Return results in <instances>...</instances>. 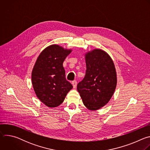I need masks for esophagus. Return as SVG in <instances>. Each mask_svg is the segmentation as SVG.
Here are the masks:
<instances>
[{"instance_id": "1", "label": "esophagus", "mask_w": 150, "mask_h": 150, "mask_svg": "<svg viewBox=\"0 0 150 150\" xmlns=\"http://www.w3.org/2000/svg\"><path fill=\"white\" fill-rule=\"evenodd\" d=\"M72 85H73V87H74V88H75V87H76V85H77V82H76V81L75 80V81H72Z\"/></svg>"}]
</instances>
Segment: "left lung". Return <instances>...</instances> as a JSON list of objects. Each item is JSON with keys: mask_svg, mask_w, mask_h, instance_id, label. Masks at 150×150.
<instances>
[{"mask_svg": "<svg viewBox=\"0 0 150 150\" xmlns=\"http://www.w3.org/2000/svg\"><path fill=\"white\" fill-rule=\"evenodd\" d=\"M86 72L77 90L87 109L96 110L108 103L117 84L116 72L110 56L100 49L85 54Z\"/></svg>", "mask_w": 150, "mask_h": 150, "instance_id": "left-lung-1", "label": "left lung"}]
</instances>
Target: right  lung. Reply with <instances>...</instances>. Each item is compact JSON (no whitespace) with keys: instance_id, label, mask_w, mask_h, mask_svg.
Wrapping results in <instances>:
<instances>
[{"instance_id":"right-lung-1","label":"right lung","mask_w":150,"mask_h":150,"mask_svg":"<svg viewBox=\"0 0 150 150\" xmlns=\"http://www.w3.org/2000/svg\"><path fill=\"white\" fill-rule=\"evenodd\" d=\"M71 52L56 45L49 46L41 52L33 68L31 79L34 90L38 99L49 108L62 104L73 88L66 79L63 67Z\"/></svg>"}]
</instances>
